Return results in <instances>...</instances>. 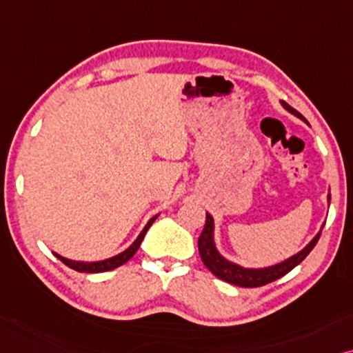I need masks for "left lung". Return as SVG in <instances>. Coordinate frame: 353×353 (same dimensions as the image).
I'll use <instances>...</instances> for the list:
<instances>
[{"label":"left lung","mask_w":353,"mask_h":353,"mask_svg":"<svg viewBox=\"0 0 353 353\" xmlns=\"http://www.w3.org/2000/svg\"><path fill=\"white\" fill-rule=\"evenodd\" d=\"M281 103H283L285 110L307 122V119H305L297 110H294V108L289 106L285 101ZM327 199L331 200V196H327ZM319 236H321V232H318V236L314 237L302 252H299L297 255L289 258V260H285L284 263H279V265L271 268H263V270H247V268L237 266L231 261L224 260V258L216 252L213 242V218H211L210 214H206L205 228L199 237V252L201 261L205 263V266L213 272L216 278L223 279L229 284L239 285V288H261V285H266L272 283V281L283 278V276L288 274L289 271H292L299 263H302L305 258L308 256V253L313 250L314 245H316Z\"/></svg>","instance_id":"obj_1"}]
</instances>
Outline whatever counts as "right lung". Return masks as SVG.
<instances>
[{"mask_svg": "<svg viewBox=\"0 0 353 353\" xmlns=\"http://www.w3.org/2000/svg\"><path fill=\"white\" fill-rule=\"evenodd\" d=\"M157 218H158V214L153 216V218L148 221V224L145 225L143 231L140 232V236L137 237V241H135L132 245L128 248V250H124L122 253H119V255H116V256H112V258H108V260L95 261V263H82V261L68 260V258H63L61 255H56V253H54V256L59 258V260L63 261L65 266L72 268V270L79 271V272H105V271H111V270H114V268L124 265V263H128L130 258L135 255V252L139 250L140 243H142L145 234H147V231H148V228L154 223V219H157Z\"/></svg>", "mask_w": 353, "mask_h": 353, "instance_id": "1", "label": "right lung"}]
</instances>
